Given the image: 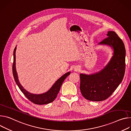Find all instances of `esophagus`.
<instances>
[{
  "label": "esophagus",
  "mask_w": 131,
  "mask_h": 131,
  "mask_svg": "<svg viewBox=\"0 0 131 131\" xmlns=\"http://www.w3.org/2000/svg\"><path fill=\"white\" fill-rule=\"evenodd\" d=\"M79 68H78V67H75L74 68V71H79Z\"/></svg>",
  "instance_id": "1"
}]
</instances>
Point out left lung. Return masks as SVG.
<instances>
[{
  "mask_svg": "<svg viewBox=\"0 0 131 131\" xmlns=\"http://www.w3.org/2000/svg\"><path fill=\"white\" fill-rule=\"evenodd\" d=\"M108 37L99 43L113 49V56L106 66L90 75L80 74V89L87 100L100 101L107 99L121 83L125 70V48L122 39L113 31H108Z\"/></svg>",
  "mask_w": 131,
  "mask_h": 131,
  "instance_id": "8db88e82",
  "label": "left lung"
}]
</instances>
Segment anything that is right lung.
Wrapping results in <instances>:
<instances>
[{"instance_id":"1","label":"right lung","mask_w":131,"mask_h":131,"mask_svg":"<svg viewBox=\"0 0 131 131\" xmlns=\"http://www.w3.org/2000/svg\"><path fill=\"white\" fill-rule=\"evenodd\" d=\"M17 47L13 51V63L12 66V72L16 83L18 86L21 91L24 95L32 103L37 105H45L50 103L56 99L59 93L61 85L66 78L70 74V72H68L58 79L52 85L51 88L47 92L41 94H34L26 91L19 82L18 74L16 69V51Z\"/></svg>"}]
</instances>
